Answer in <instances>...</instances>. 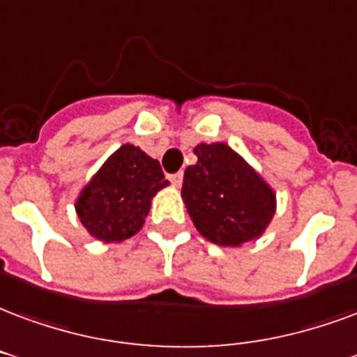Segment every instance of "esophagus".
<instances>
[{"instance_id": "esophagus-1", "label": "esophagus", "mask_w": 357, "mask_h": 357, "mask_svg": "<svg viewBox=\"0 0 357 357\" xmlns=\"http://www.w3.org/2000/svg\"><path fill=\"white\" fill-rule=\"evenodd\" d=\"M170 181L174 187H179L181 185V181H183V174H181V172H178V174H172Z\"/></svg>"}]
</instances>
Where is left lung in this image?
<instances>
[{"instance_id":"obj_1","label":"left lung","mask_w":357,"mask_h":357,"mask_svg":"<svg viewBox=\"0 0 357 357\" xmlns=\"http://www.w3.org/2000/svg\"><path fill=\"white\" fill-rule=\"evenodd\" d=\"M181 197L199 232L218 245H242L261 236L276 210V197L252 166L225 144L195 147Z\"/></svg>"}]
</instances>
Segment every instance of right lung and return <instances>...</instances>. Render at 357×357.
Returning <instances> with one entry per match:
<instances>
[{"label": "right lung", "mask_w": 357, "mask_h": 357, "mask_svg": "<svg viewBox=\"0 0 357 357\" xmlns=\"http://www.w3.org/2000/svg\"><path fill=\"white\" fill-rule=\"evenodd\" d=\"M168 185L158 160L139 147H119L79 195L77 215L102 242H121L144 227L151 199Z\"/></svg>", "instance_id": "right-lung-1"}]
</instances>
